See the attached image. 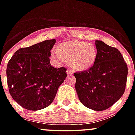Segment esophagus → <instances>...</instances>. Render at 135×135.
<instances>
[{
  "label": "esophagus",
  "mask_w": 135,
  "mask_h": 135,
  "mask_svg": "<svg viewBox=\"0 0 135 135\" xmlns=\"http://www.w3.org/2000/svg\"><path fill=\"white\" fill-rule=\"evenodd\" d=\"M66 74H69V75H71V74H73V72L71 70H70V69H67V70H66Z\"/></svg>",
  "instance_id": "obj_1"
}]
</instances>
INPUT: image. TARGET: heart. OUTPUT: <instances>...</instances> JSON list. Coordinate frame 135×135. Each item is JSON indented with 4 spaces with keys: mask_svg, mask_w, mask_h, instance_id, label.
<instances>
[{
    "mask_svg": "<svg viewBox=\"0 0 135 135\" xmlns=\"http://www.w3.org/2000/svg\"><path fill=\"white\" fill-rule=\"evenodd\" d=\"M52 56L61 63L70 61V65L74 69L83 71L88 70L94 65L97 50L91 43L71 40L60 44L57 50L52 51Z\"/></svg>",
    "mask_w": 135,
    "mask_h": 135,
    "instance_id": "heart-1",
    "label": "heart"
}]
</instances>
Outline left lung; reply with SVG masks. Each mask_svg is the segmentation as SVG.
<instances>
[{
    "label": "left lung",
    "instance_id": "1",
    "mask_svg": "<svg viewBox=\"0 0 135 135\" xmlns=\"http://www.w3.org/2000/svg\"><path fill=\"white\" fill-rule=\"evenodd\" d=\"M97 56L91 67L74 73L75 88L87 108L102 111L116 103L124 93L128 69L120 51L100 40L95 41Z\"/></svg>",
    "mask_w": 135,
    "mask_h": 135
}]
</instances>
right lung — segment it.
I'll return each mask as SVG.
<instances>
[{"label":"right lung","mask_w":135,"mask_h":135,"mask_svg":"<svg viewBox=\"0 0 135 135\" xmlns=\"http://www.w3.org/2000/svg\"><path fill=\"white\" fill-rule=\"evenodd\" d=\"M55 42L47 40L19 49L8 63L9 92L25 109L36 111L50 105L67 76L66 68L57 69L50 64V51Z\"/></svg>","instance_id":"add662e5"}]
</instances>
